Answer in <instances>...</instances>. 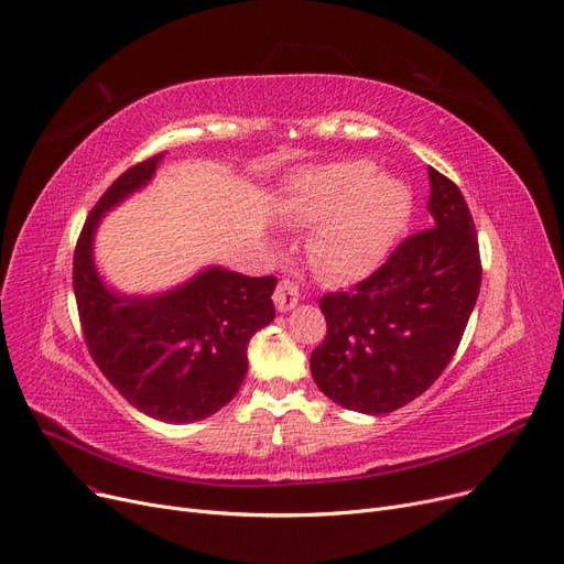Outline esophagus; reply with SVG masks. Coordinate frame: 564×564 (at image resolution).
<instances>
[{
	"instance_id": "1",
	"label": "esophagus",
	"mask_w": 564,
	"mask_h": 564,
	"mask_svg": "<svg viewBox=\"0 0 564 564\" xmlns=\"http://www.w3.org/2000/svg\"><path fill=\"white\" fill-rule=\"evenodd\" d=\"M273 301H275V307L280 312H289L299 305L301 301V291H299V284L289 280V278H282L275 293H273Z\"/></svg>"
}]
</instances>
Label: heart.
I'll list each match as a JSON object with an SVG mask.
<instances>
[{
    "label": "heart",
    "mask_w": 564,
    "mask_h": 564,
    "mask_svg": "<svg viewBox=\"0 0 564 564\" xmlns=\"http://www.w3.org/2000/svg\"><path fill=\"white\" fill-rule=\"evenodd\" d=\"M289 213L314 225L310 257L335 280L369 275L409 223L406 185L377 174L369 160L341 163L301 174L289 187Z\"/></svg>",
    "instance_id": "obj_1"
}]
</instances>
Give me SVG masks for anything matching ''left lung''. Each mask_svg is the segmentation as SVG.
<instances>
[{
    "instance_id": "1",
    "label": "left lung",
    "mask_w": 564,
    "mask_h": 564,
    "mask_svg": "<svg viewBox=\"0 0 564 564\" xmlns=\"http://www.w3.org/2000/svg\"><path fill=\"white\" fill-rule=\"evenodd\" d=\"M432 225L390 252L362 282L318 301L328 333L312 356V379L335 404L371 415L420 397L457 354L481 284L470 208L429 167Z\"/></svg>"
}]
</instances>
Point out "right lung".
Segmentation results:
<instances>
[{
  "label": "right lung",
  "mask_w": 564,
  "mask_h": 564,
  "mask_svg": "<svg viewBox=\"0 0 564 564\" xmlns=\"http://www.w3.org/2000/svg\"><path fill=\"white\" fill-rule=\"evenodd\" d=\"M155 153L128 167L96 202L73 254V291L89 356L138 411L163 422H197L236 397L248 373V344L275 318L278 278L208 268L155 299L110 293L91 261L94 229L107 208L142 187Z\"/></svg>",
  "instance_id": "obj_1"
}]
</instances>
